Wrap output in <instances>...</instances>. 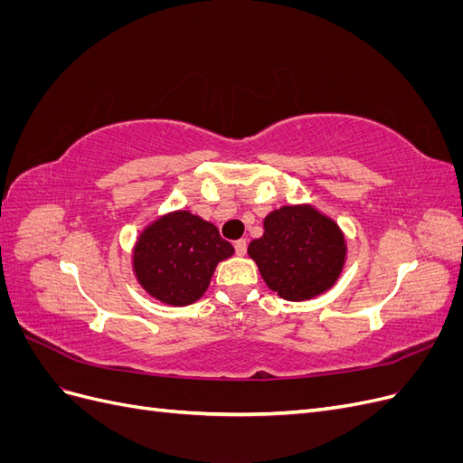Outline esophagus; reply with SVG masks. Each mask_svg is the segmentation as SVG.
Listing matches in <instances>:
<instances>
[{
  "label": "esophagus",
  "mask_w": 463,
  "mask_h": 463,
  "mask_svg": "<svg viewBox=\"0 0 463 463\" xmlns=\"http://www.w3.org/2000/svg\"><path fill=\"white\" fill-rule=\"evenodd\" d=\"M233 247H235V253L237 255H245L247 253V240H237L235 243H233Z\"/></svg>",
  "instance_id": "obj_1"
}]
</instances>
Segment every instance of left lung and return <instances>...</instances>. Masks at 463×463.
<instances>
[{
    "label": "left lung",
    "mask_w": 463,
    "mask_h": 463,
    "mask_svg": "<svg viewBox=\"0 0 463 463\" xmlns=\"http://www.w3.org/2000/svg\"><path fill=\"white\" fill-rule=\"evenodd\" d=\"M247 253L279 298L305 301L338 279L345 243L335 222L313 206H282L264 218V233L249 243Z\"/></svg>",
    "instance_id": "8db88e82"
}]
</instances>
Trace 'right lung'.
I'll return each instance as SVG.
<instances>
[{
  "label": "right lung",
  "mask_w": 463,
  "mask_h": 463,
  "mask_svg": "<svg viewBox=\"0 0 463 463\" xmlns=\"http://www.w3.org/2000/svg\"><path fill=\"white\" fill-rule=\"evenodd\" d=\"M214 223L185 210L167 214L141 233L133 266L138 284L167 305H189L206 291L216 264L232 257Z\"/></svg>",
  "instance_id": "1"
}]
</instances>
